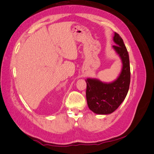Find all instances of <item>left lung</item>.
Masks as SVG:
<instances>
[{
	"label": "left lung",
	"instance_id": "1",
	"mask_svg": "<svg viewBox=\"0 0 154 154\" xmlns=\"http://www.w3.org/2000/svg\"><path fill=\"white\" fill-rule=\"evenodd\" d=\"M112 48L122 62V69L118 77L112 82L106 83L97 78H87L86 97L88 108L97 114L112 113L125 99L129 89L130 69L129 56L123 40L114 32Z\"/></svg>",
	"mask_w": 154,
	"mask_h": 154
}]
</instances>
